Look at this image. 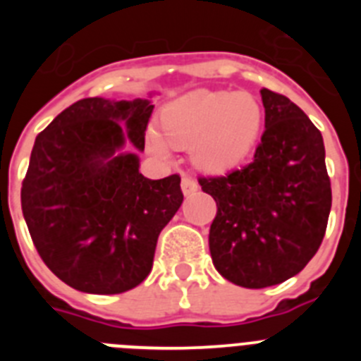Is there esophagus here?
Wrapping results in <instances>:
<instances>
[{
  "label": "esophagus",
  "instance_id": "obj_1",
  "mask_svg": "<svg viewBox=\"0 0 361 361\" xmlns=\"http://www.w3.org/2000/svg\"><path fill=\"white\" fill-rule=\"evenodd\" d=\"M180 188H183L184 195H191V193H195V191L199 190V184H197V180H193L191 177H186V175H184L183 180H180Z\"/></svg>",
  "mask_w": 361,
  "mask_h": 361
}]
</instances>
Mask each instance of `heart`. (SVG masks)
Listing matches in <instances>:
<instances>
[{
    "label": "heart",
    "mask_w": 361,
    "mask_h": 361,
    "mask_svg": "<svg viewBox=\"0 0 361 361\" xmlns=\"http://www.w3.org/2000/svg\"><path fill=\"white\" fill-rule=\"evenodd\" d=\"M264 111L247 92L199 90L166 104L159 128L146 133L149 149L166 157L170 145L190 146V157L204 171H222L251 152L262 130Z\"/></svg>",
    "instance_id": "1"
}]
</instances>
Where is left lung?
I'll return each instance as SVG.
<instances>
[{"instance_id": "1", "label": "left lung", "mask_w": 361, "mask_h": 361, "mask_svg": "<svg viewBox=\"0 0 361 361\" xmlns=\"http://www.w3.org/2000/svg\"><path fill=\"white\" fill-rule=\"evenodd\" d=\"M266 130L250 164L200 177L216 202L209 253L220 275L262 289L298 275L324 240L331 180L320 130L286 95L262 88Z\"/></svg>"}]
</instances>
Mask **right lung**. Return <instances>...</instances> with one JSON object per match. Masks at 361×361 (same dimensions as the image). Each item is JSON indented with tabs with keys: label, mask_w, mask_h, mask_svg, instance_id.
Listing matches in <instances>:
<instances>
[{
	"label": "right lung",
	"mask_w": 361,
	"mask_h": 361,
	"mask_svg": "<svg viewBox=\"0 0 361 361\" xmlns=\"http://www.w3.org/2000/svg\"><path fill=\"white\" fill-rule=\"evenodd\" d=\"M149 99L88 97L36 137L21 208L43 262L70 288L119 295L149 275L159 233L183 204L180 177L139 173Z\"/></svg>",
	"instance_id": "add662e5"
}]
</instances>
